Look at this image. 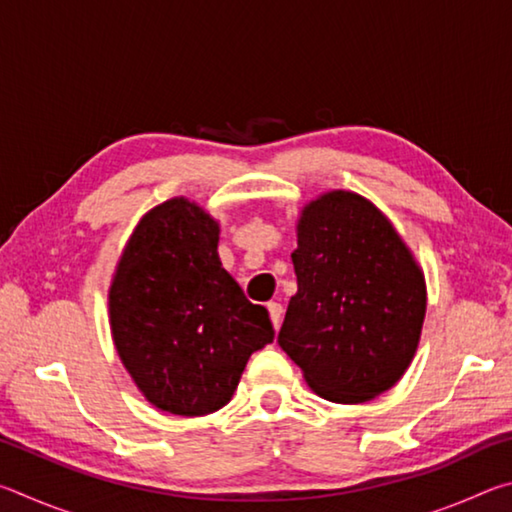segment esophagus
<instances>
[{
	"instance_id": "obj_1",
	"label": "esophagus",
	"mask_w": 512,
	"mask_h": 512,
	"mask_svg": "<svg viewBox=\"0 0 512 512\" xmlns=\"http://www.w3.org/2000/svg\"><path fill=\"white\" fill-rule=\"evenodd\" d=\"M266 309H268V316H271L273 327L277 329L282 323V305H280V302H268Z\"/></svg>"
}]
</instances>
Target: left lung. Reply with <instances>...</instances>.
Returning <instances> with one entry per match:
<instances>
[{"instance_id":"1","label":"left lung","mask_w":512,"mask_h":512,"mask_svg":"<svg viewBox=\"0 0 512 512\" xmlns=\"http://www.w3.org/2000/svg\"><path fill=\"white\" fill-rule=\"evenodd\" d=\"M298 293L277 343L314 393L359 404L393 388L418 350L427 287L411 250L368 198L327 192L302 210Z\"/></svg>"}]
</instances>
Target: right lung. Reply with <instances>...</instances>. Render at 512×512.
<instances>
[{
	"label": "right lung",
	"instance_id": "obj_1",
	"mask_svg": "<svg viewBox=\"0 0 512 512\" xmlns=\"http://www.w3.org/2000/svg\"><path fill=\"white\" fill-rule=\"evenodd\" d=\"M219 223L187 198L153 207L121 253L108 293L112 341L146 400L173 415L219 411L250 354L273 341L221 266Z\"/></svg>",
	"mask_w": 512,
	"mask_h": 512
}]
</instances>
